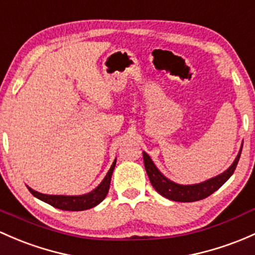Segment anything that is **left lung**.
Returning <instances> with one entry per match:
<instances>
[{
	"label": "left lung",
	"mask_w": 255,
	"mask_h": 255,
	"mask_svg": "<svg viewBox=\"0 0 255 255\" xmlns=\"http://www.w3.org/2000/svg\"><path fill=\"white\" fill-rule=\"evenodd\" d=\"M241 152H242V148L240 149V152H238L234 163H232L225 172L220 173L219 176L213 177V178L208 179V181L202 182V183L187 184V186L175 183V182L166 178V177L157 170L155 163L152 162V160L150 159V156L145 151L143 152V159L146 173H148L150 182H151V186L154 187L155 191L159 193V194H161L162 197L167 198V199L170 200H173V202L191 203L204 199V198L213 194L215 191H218L220 187H221L222 184L232 176V173L235 172L236 166H237L238 161H240Z\"/></svg>",
	"instance_id": "8db88e82"
}]
</instances>
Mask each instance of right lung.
<instances>
[{
  "instance_id": "1",
  "label": "right lung",
  "mask_w": 255,
  "mask_h": 255,
  "mask_svg": "<svg viewBox=\"0 0 255 255\" xmlns=\"http://www.w3.org/2000/svg\"><path fill=\"white\" fill-rule=\"evenodd\" d=\"M116 166V160L112 163L111 168L109 170L105 178L103 179L100 184L96 187L92 192L87 193L83 195H50V194H42L30 187H28L29 192L36 197L37 199L42 200V202L47 203V204L52 205L53 208L61 209V210H68V211H82L87 210V209H92L94 206L100 204L109 193L110 183H111V177L114 168Z\"/></svg>"
}]
</instances>
